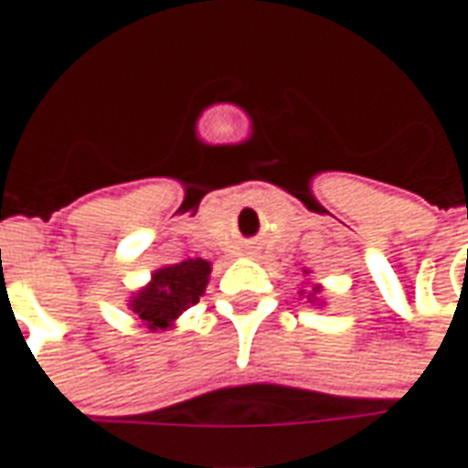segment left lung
<instances>
[{
    "label": "left lung",
    "instance_id": "1",
    "mask_svg": "<svg viewBox=\"0 0 468 468\" xmlns=\"http://www.w3.org/2000/svg\"><path fill=\"white\" fill-rule=\"evenodd\" d=\"M305 273H308V271H305ZM321 293V285H314V288H311V293H308V298H314V301H318V298H315V295Z\"/></svg>",
    "mask_w": 468,
    "mask_h": 468
}]
</instances>
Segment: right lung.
Segmentation results:
<instances>
[{"label":"right lung","instance_id":"obj_1","mask_svg":"<svg viewBox=\"0 0 468 468\" xmlns=\"http://www.w3.org/2000/svg\"><path fill=\"white\" fill-rule=\"evenodd\" d=\"M210 263L203 258H187L183 263L154 271L153 281L130 301L133 314L147 331H165L200 301L210 278Z\"/></svg>","mask_w":468,"mask_h":468}]
</instances>
